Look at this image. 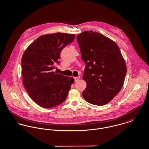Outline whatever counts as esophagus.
Here are the masks:
<instances>
[{
	"instance_id": "esophagus-1",
	"label": "esophagus",
	"mask_w": 149,
	"mask_h": 149,
	"mask_svg": "<svg viewBox=\"0 0 149 149\" xmlns=\"http://www.w3.org/2000/svg\"><path fill=\"white\" fill-rule=\"evenodd\" d=\"M74 81H75V82H76V81H77L78 80H79V78H78V77H74Z\"/></svg>"
}]
</instances>
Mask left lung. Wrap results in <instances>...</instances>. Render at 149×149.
Here are the masks:
<instances>
[{"mask_svg": "<svg viewBox=\"0 0 149 149\" xmlns=\"http://www.w3.org/2000/svg\"><path fill=\"white\" fill-rule=\"evenodd\" d=\"M77 41L86 65L82 78L87 87L82 95L88 103L105 105L113 99L124 84L125 60L115 42L100 33L83 32L77 36Z\"/></svg>", "mask_w": 149, "mask_h": 149, "instance_id": "1", "label": "left lung"}]
</instances>
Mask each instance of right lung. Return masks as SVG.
<instances>
[{
	"label": "right lung",
	"mask_w": 149,
	"mask_h": 149,
	"mask_svg": "<svg viewBox=\"0 0 149 149\" xmlns=\"http://www.w3.org/2000/svg\"><path fill=\"white\" fill-rule=\"evenodd\" d=\"M75 34L56 33L41 36L25 50L22 58L23 85L32 100L50 108L67 98L72 77L54 71L61 51L71 43Z\"/></svg>",
	"instance_id": "add662e5"
}]
</instances>
